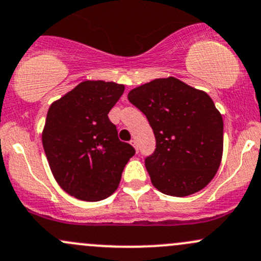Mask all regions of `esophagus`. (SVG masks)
<instances>
[{"label": "esophagus", "instance_id": "esophagus-1", "mask_svg": "<svg viewBox=\"0 0 261 261\" xmlns=\"http://www.w3.org/2000/svg\"><path fill=\"white\" fill-rule=\"evenodd\" d=\"M130 144L133 145V146L135 147V150H136V151H138V141H136L135 139H133V140H131V141H130Z\"/></svg>", "mask_w": 261, "mask_h": 261}]
</instances>
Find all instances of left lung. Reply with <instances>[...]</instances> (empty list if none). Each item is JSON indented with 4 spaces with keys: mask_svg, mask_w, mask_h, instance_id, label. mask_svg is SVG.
<instances>
[{
    "mask_svg": "<svg viewBox=\"0 0 261 261\" xmlns=\"http://www.w3.org/2000/svg\"><path fill=\"white\" fill-rule=\"evenodd\" d=\"M127 98L155 134V152L145 160L152 185L177 197L204 189L219 170L224 147L223 117L210 96L170 76L135 87Z\"/></svg>",
    "mask_w": 261,
    "mask_h": 261,
    "instance_id": "1",
    "label": "left lung"
}]
</instances>
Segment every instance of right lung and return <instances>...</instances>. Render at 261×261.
<instances>
[{"instance_id":"add662e5","label":"right lung","mask_w":261,"mask_h":261,"mask_svg":"<svg viewBox=\"0 0 261 261\" xmlns=\"http://www.w3.org/2000/svg\"><path fill=\"white\" fill-rule=\"evenodd\" d=\"M123 90L116 82L82 81L47 111L42 145L51 172L62 190L82 201L112 195L135 155L108 116Z\"/></svg>"}]
</instances>
